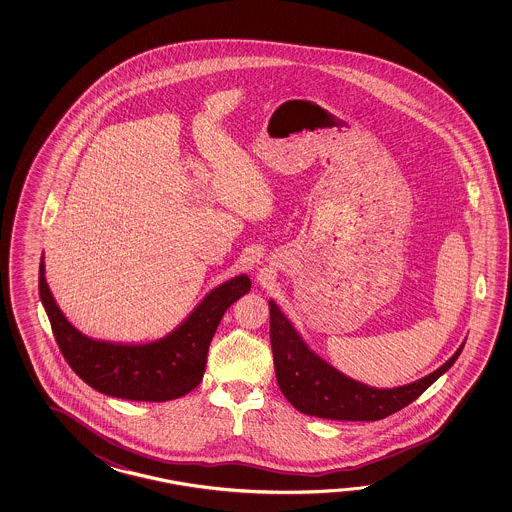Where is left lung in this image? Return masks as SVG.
<instances>
[{"label":"left lung","instance_id":"1","mask_svg":"<svg viewBox=\"0 0 512 512\" xmlns=\"http://www.w3.org/2000/svg\"><path fill=\"white\" fill-rule=\"evenodd\" d=\"M271 309V346L276 381L285 399L298 412L335 421H379L399 412L454 366L465 342L441 368L419 381L397 388H373L355 381L307 346L293 322L274 300Z\"/></svg>","mask_w":512,"mask_h":512}]
</instances>
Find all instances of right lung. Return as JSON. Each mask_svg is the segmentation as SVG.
<instances>
[{"mask_svg":"<svg viewBox=\"0 0 512 512\" xmlns=\"http://www.w3.org/2000/svg\"><path fill=\"white\" fill-rule=\"evenodd\" d=\"M38 287L58 348L82 381L109 397L164 403L192 392L201 382L219 322L230 305L251 291V280L240 274L219 283L174 331L141 344L109 342L78 331L47 285L44 254Z\"/></svg>","mask_w":512,"mask_h":512,"instance_id":"right-lung-1","label":"right lung"}]
</instances>
